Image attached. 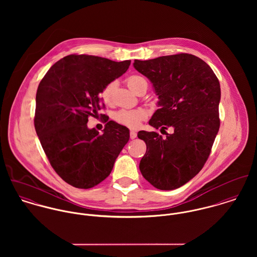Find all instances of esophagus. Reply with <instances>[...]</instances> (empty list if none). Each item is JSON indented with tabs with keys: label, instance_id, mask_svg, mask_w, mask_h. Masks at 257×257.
Wrapping results in <instances>:
<instances>
[{
	"label": "esophagus",
	"instance_id": "esophagus-1",
	"mask_svg": "<svg viewBox=\"0 0 257 257\" xmlns=\"http://www.w3.org/2000/svg\"><path fill=\"white\" fill-rule=\"evenodd\" d=\"M130 137H131V139H132V140H135V139L137 138V133H136V132H134V131H132V132H131V134H130Z\"/></svg>",
	"mask_w": 257,
	"mask_h": 257
}]
</instances>
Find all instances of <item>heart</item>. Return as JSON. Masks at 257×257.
I'll list each match as a JSON object with an SVG mask.
<instances>
[{"mask_svg":"<svg viewBox=\"0 0 257 257\" xmlns=\"http://www.w3.org/2000/svg\"><path fill=\"white\" fill-rule=\"evenodd\" d=\"M126 84L130 87V89L134 91L136 94H139L144 87L147 86V80L140 75L130 76L126 79ZM116 85L117 84L115 81H111L102 90L100 97L105 104L109 105L112 102V97H113V93L116 88ZM112 117L116 122L135 130V128H138L141 122L147 118V111L143 109L120 110L114 112Z\"/></svg>","mask_w":257,"mask_h":257,"instance_id":"1","label":"heart"}]
</instances>
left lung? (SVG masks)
Here are the masks:
<instances>
[{
	"instance_id": "obj_1",
	"label": "left lung",
	"mask_w": 257,
	"mask_h": 257,
	"mask_svg": "<svg viewBox=\"0 0 257 257\" xmlns=\"http://www.w3.org/2000/svg\"><path fill=\"white\" fill-rule=\"evenodd\" d=\"M134 67L152 83L158 96L149 124L160 132L141 131L147 152L140 170L160 190H174L194 178L205 165L220 128V82L199 57L180 53L135 60Z\"/></svg>"
}]
</instances>
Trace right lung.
Segmentation results:
<instances>
[{
    "label": "right lung",
    "instance_id": "add662e5",
    "mask_svg": "<svg viewBox=\"0 0 257 257\" xmlns=\"http://www.w3.org/2000/svg\"><path fill=\"white\" fill-rule=\"evenodd\" d=\"M130 65L131 60L71 54L52 65L38 85L37 137L52 168L73 187L89 189L105 180L130 140V130L113 120L102 135L87 126L88 117L105 106L104 87Z\"/></svg>",
    "mask_w": 257,
    "mask_h": 257
}]
</instances>
